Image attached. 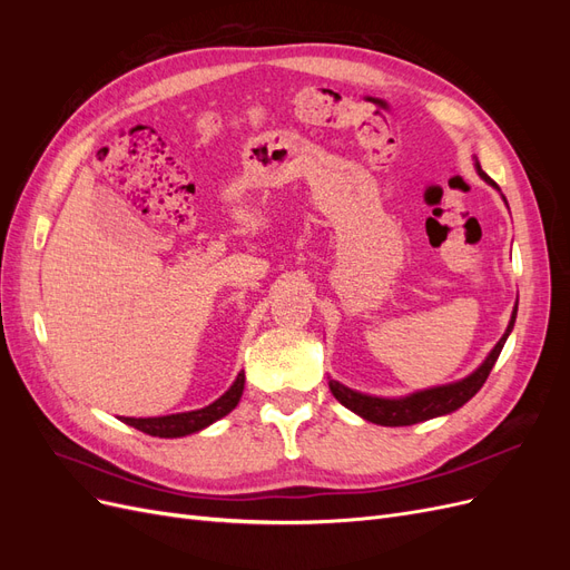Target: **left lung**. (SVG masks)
Here are the masks:
<instances>
[{"label":"left lung","instance_id":"left-lung-1","mask_svg":"<svg viewBox=\"0 0 570 570\" xmlns=\"http://www.w3.org/2000/svg\"><path fill=\"white\" fill-rule=\"evenodd\" d=\"M475 170H478V176L482 180H485L488 185H492L497 193L502 195V189H499V185L485 174V170L480 168L478 159H475ZM502 199L507 204L504 195H502ZM515 312H519V306H513L511 321L507 325L504 335L499 337V342L494 344L492 352L485 356V361H482V364L473 373L461 377V381L438 385V387H428V390H419V392H411V394H404V396L366 394V392H358V390H352L347 385H342L340 381H331L327 385H331L333 396L342 406H347L350 411L356 413V416H361L364 421H371L375 425L400 428V425H413V423H423V421L438 419V416H446V413H454L456 409H461L465 402H469L471 396L482 387V383L488 381L492 366L497 364L499 354H502V347H504L507 337L513 331Z\"/></svg>","mask_w":570,"mask_h":570}]
</instances>
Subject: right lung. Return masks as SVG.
I'll use <instances>...</instances> for the list:
<instances>
[{"label":"right lung","instance_id":"obj_1","mask_svg":"<svg viewBox=\"0 0 570 570\" xmlns=\"http://www.w3.org/2000/svg\"><path fill=\"white\" fill-rule=\"evenodd\" d=\"M243 392H245V371H239L233 385L209 406L195 409V411H183V413H168V416H151V419L120 416V421H124L126 425L142 430V433H147L151 438H185V435L199 433V430H204V428H209L212 423L220 421L223 416H228V413L237 406Z\"/></svg>","mask_w":570,"mask_h":570}]
</instances>
